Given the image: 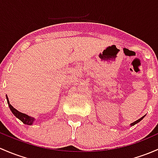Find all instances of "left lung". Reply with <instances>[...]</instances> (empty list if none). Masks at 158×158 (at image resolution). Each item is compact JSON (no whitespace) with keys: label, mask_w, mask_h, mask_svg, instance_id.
Returning a JSON list of instances; mask_svg holds the SVG:
<instances>
[{"label":"left lung","mask_w":158,"mask_h":158,"mask_svg":"<svg viewBox=\"0 0 158 158\" xmlns=\"http://www.w3.org/2000/svg\"><path fill=\"white\" fill-rule=\"evenodd\" d=\"M144 116H142V117H141V118H139V120H137V121H135V122H134V123H131V126H134V125H135V124H136V123H139V122H140V121H141V119H142V118H144Z\"/></svg>","instance_id":"left-lung-1"}]
</instances>
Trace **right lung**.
I'll return each mask as SVG.
<instances>
[{
    "label": "right lung",
    "instance_id": "add662e5",
    "mask_svg": "<svg viewBox=\"0 0 158 158\" xmlns=\"http://www.w3.org/2000/svg\"><path fill=\"white\" fill-rule=\"evenodd\" d=\"M6 100H7L8 106H9L10 109V110H11V112L13 113V114L15 115L17 118H18L20 120V121H22L23 123H24V124L28 125V126H30V125H32V123L34 122V120H35V118H32V117L29 116V115L24 114V113H20V112H19L18 110H16L15 108H14V107H13L10 104L9 100H8V98H7V96H6Z\"/></svg>",
    "mask_w": 158,
    "mask_h": 158
}]
</instances>
